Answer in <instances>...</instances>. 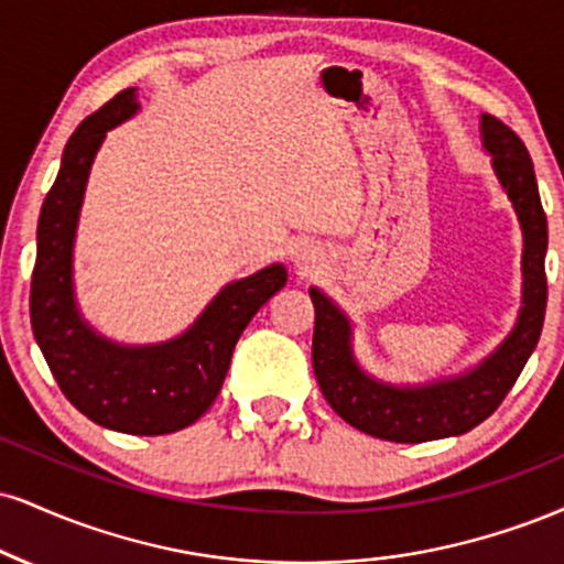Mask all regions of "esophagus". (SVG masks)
<instances>
[{
  "instance_id": "obj_1",
  "label": "esophagus",
  "mask_w": 564,
  "mask_h": 564,
  "mask_svg": "<svg viewBox=\"0 0 564 564\" xmlns=\"http://www.w3.org/2000/svg\"><path fill=\"white\" fill-rule=\"evenodd\" d=\"M294 262H296V268H302V270H307V268H312V262H315V257H312V249L310 247H300L294 252Z\"/></svg>"
}]
</instances>
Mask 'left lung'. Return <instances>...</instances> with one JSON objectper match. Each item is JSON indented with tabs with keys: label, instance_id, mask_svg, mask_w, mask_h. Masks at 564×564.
Listing matches in <instances>:
<instances>
[{
	"label": "left lung",
	"instance_id": "8db88e82",
	"mask_svg": "<svg viewBox=\"0 0 564 564\" xmlns=\"http://www.w3.org/2000/svg\"><path fill=\"white\" fill-rule=\"evenodd\" d=\"M480 144L491 154L494 175L512 202L522 234L518 321L491 355L465 372L433 378L429 383L381 381L359 365L355 323L347 312L325 291L310 286V300L315 304V378L336 415L368 436L397 444L463 436L497 410L539 344L546 312L544 257L549 230L531 154L518 133L491 115H480Z\"/></svg>",
	"mask_w": 564,
	"mask_h": 564
}]
</instances>
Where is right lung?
<instances>
[{
  "mask_svg": "<svg viewBox=\"0 0 564 564\" xmlns=\"http://www.w3.org/2000/svg\"><path fill=\"white\" fill-rule=\"evenodd\" d=\"M126 88L67 139L59 173L36 228L31 328L67 402L88 420L133 436H162L192 425L223 389L236 341L270 296L286 286V268L268 264L230 281L183 334L160 344H120L101 336L76 302L73 249L94 158L115 126L139 112Z\"/></svg>",
  "mask_w": 564,
  "mask_h": 564,
  "instance_id": "1",
  "label": "right lung"
}]
</instances>
